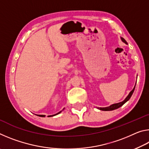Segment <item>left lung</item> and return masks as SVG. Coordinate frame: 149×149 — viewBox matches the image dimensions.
<instances>
[{"instance_id": "1", "label": "left lung", "mask_w": 149, "mask_h": 149, "mask_svg": "<svg viewBox=\"0 0 149 149\" xmlns=\"http://www.w3.org/2000/svg\"><path fill=\"white\" fill-rule=\"evenodd\" d=\"M121 39H122V41L123 42H125V44H127L125 40L124 39H123V38H122V37H121ZM135 88V85L134 88H133V90L129 93V95H127V97H126L125 99V100H123L122 102H118V103H116V104H112V105H110V107H104V108H99V110H103V111H110V110H116V109H117V108L121 107L123 104H124L126 102L128 101V100H130L131 97H132V95H133V92H134Z\"/></svg>"}]
</instances>
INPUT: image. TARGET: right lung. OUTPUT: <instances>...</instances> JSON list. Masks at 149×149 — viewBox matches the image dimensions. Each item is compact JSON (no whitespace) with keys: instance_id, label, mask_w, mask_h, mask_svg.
<instances>
[{"instance_id":"right-lung-1","label":"right lung","mask_w":149,"mask_h":149,"mask_svg":"<svg viewBox=\"0 0 149 149\" xmlns=\"http://www.w3.org/2000/svg\"><path fill=\"white\" fill-rule=\"evenodd\" d=\"M64 109H63V110H64ZM62 110H61V111H60V112H59L58 113H57V114H54V115H50V116H49V117H51V116H56V115H57V114H60V112H62ZM37 116H40V117H45V115H37Z\"/></svg>"}]
</instances>
